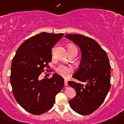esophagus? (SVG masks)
Wrapping results in <instances>:
<instances>
[{"mask_svg": "<svg viewBox=\"0 0 124 124\" xmlns=\"http://www.w3.org/2000/svg\"><path fill=\"white\" fill-rule=\"evenodd\" d=\"M64 85L67 86L68 85V81L66 80H64Z\"/></svg>", "mask_w": 124, "mask_h": 124, "instance_id": "34e87169", "label": "esophagus"}]
</instances>
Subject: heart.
Instances as JSON below:
<instances>
[{"mask_svg": "<svg viewBox=\"0 0 124 124\" xmlns=\"http://www.w3.org/2000/svg\"><path fill=\"white\" fill-rule=\"evenodd\" d=\"M69 48H72V49H76L74 46H69L68 47V49ZM72 71V69L70 67L66 66L65 65H63V64H60L59 65L57 68H56V72L60 75L61 76L63 77H67L69 74H70V72Z\"/></svg>", "mask_w": 124, "mask_h": 124, "instance_id": "b5f03b06", "label": "heart"}]
</instances>
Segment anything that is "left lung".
<instances>
[{
    "instance_id": "left-lung-1",
    "label": "left lung",
    "mask_w": 124,
    "mask_h": 124,
    "mask_svg": "<svg viewBox=\"0 0 124 124\" xmlns=\"http://www.w3.org/2000/svg\"><path fill=\"white\" fill-rule=\"evenodd\" d=\"M80 47L82 59L78 70L68 85L75 89L76 95L69 101L70 108L76 113L88 115L102 105L110 88L111 66L106 52L96 41L81 35H66Z\"/></svg>"
}]
</instances>
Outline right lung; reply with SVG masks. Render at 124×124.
<instances>
[{"label": "right lung", "instance_id": "add662e5", "mask_svg": "<svg viewBox=\"0 0 124 124\" xmlns=\"http://www.w3.org/2000/svg\"><path fill=\"white\" fill-rule=\"evenodd\" d=\"M63 33L42 32L27 39L18 48L11 63L10 83L17 103L27 111L39 115L54 106L55 96L64 86V78L56 74L39 80L52 61V49Z\"/></svg>", "mask_w": 124, "mask_h": 124}]
</instances>
